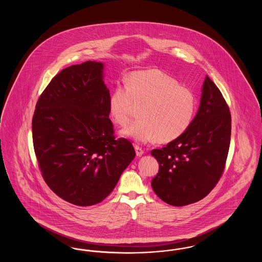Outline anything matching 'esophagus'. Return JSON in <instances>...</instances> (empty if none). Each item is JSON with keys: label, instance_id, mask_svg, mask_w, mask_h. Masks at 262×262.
<instances>
[{"label": "esophagus", "instance_id": "1", "mask_svg": "<svg viewBox=\"0 0 262 262\" xmlns=\"http://www.w3.org/2000/svg\"><path fill=\"white\" fill-rule=\"evenodd\" d=\"M135 149H136V153H137V156H141L143 153H144V150L142 149L139 145L136 144L135 145Z\"/></svg>", "mask_w": 262, "mask_h": 262}]
</instances>
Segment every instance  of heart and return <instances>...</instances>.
I'll use <instances>...</instances> for the list:
<instances>
[{"label":"heart","mask_w":262,"mask_h":262,"mask_svg":"<svg viewBox=\"0 0 262 262\" xmlns=\"http://www.w3.org/2000/svg\"><path fill=\"white\" fill-rule=\"evenodd\" d=\"M196 97L158 70L137 72L113 90L109 108L116 124L125 126L140 107L139 119L124 130L139 142H170L186 133L196 112Z\"/></svg>","instance_id":"heart-1"}]
</instances>
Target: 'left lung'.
Returning <instances> with one entry per match:
<instances>
[{
    "mask_svg": "<svg viewBox=\"0 0 262 262\" xmlns=\"http://www.w3.org/2000/svg\"><path fill=\"white\" fill-rule=\"evenodd\" d=\"M231 113L221 91L206 76L200 109L185 134L151 151L159 163L154 192L174 206L204 199L224 172L231 140Z\"/></svg>",
    "mask_w": 262,
    "mask_h": 262,
    "instance_id": "left-lung-1",
    "label": "left lung"
}]
</instances>
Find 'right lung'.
I'll use <instances>...</instances> for the list:
<instances>
[{"instance_id": "add662e5", "label": "right lung", "mask_w": 262, "mask_h": 262, "mask_svg": "<svg viewBox=\"0 0 262 262\" xmlns=\"http://www.w3.org/2000/svg\"><path fill=\"white\" fill-rule=\"evenodd\" d=\"M102 70L94 61L63 69L41 93L32 118L44 181L58 196L78 206L105 200L136 156L129 140L115 137Z\"/></svg>"}]
</instances>
